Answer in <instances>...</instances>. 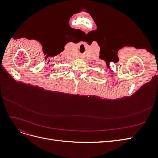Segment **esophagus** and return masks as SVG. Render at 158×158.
I'll return each instance as SVG.
<instances>
[{
  "instance_id": "esophagus-1",
  "label": "esophagus",
  "mask_w": 158,
  "mask_h": 158,
  "mask_svg": "<svg viewBox=\"0 0 158 158\" xmlns=\"http://www.w3.org/2000/svg\"><path fill=\"white\" fill-rule=\"evenodd\" d=\"M80 58H83V56H80Z\"/></svg>"
}]
</instances>
